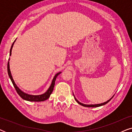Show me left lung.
<instances>
[{
    "label": "left lung",
    "mask_w": 132,
    "mask_h": 132,
    "mask_svg": "<svg viewBox=\"0 0 132 132\" xmlns=\"http://www.w3.org/2000/svg\"><path fill=\"white\" fill-rule=\"evenodd\" d=\"M112 98H111V99H109V100L107 101V102H106L103 103L98 104H90V105H88V104H82V103H81L79 102L78 100H76V98H75V100H76V102H77V103H79V104H80V105H82V106H85V107H88V108H94V107H99V106H101L104 105V104H106V103H108L109 102V101L111 100Z\"/></svg>",
    "instance_id": "1"
}]
</instances>
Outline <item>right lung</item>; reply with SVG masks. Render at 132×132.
Returning a JSON list of instances; mask_svg holds the SVG:
<instances>
[{"label": "right lung", "mask_w": 132, "mask_h": 132, "mask_svg": "<svg viewBox=\"0 0 132 132\" xmlns=\"http://www.w3.org/2000/svg\"><path fill=\"white\" fill-rule=\"evenodd\" d=\"M15 40L14 41L13 43H12L11 47L10 55V56L11 55L12 48V47H13V45H14V42H15ZM7 69H8V73L9 76H10L12 84H13L14 88H15V89L16 90V91H17V93H18V94H19L23 99H24V100L30 101V102H43V101L47 100V99L50 97V94H51L52 92H53L54 86H55L56 78V77L57 76H58L59 74L61 73V72H59V73H57L56 75L55 76L53 80H52V84H51V85H50V88H48V89L44 94H42V95H32L27 94H26V93H24L23 91H21V90L17 87V85H16L15 82H14V81L13 80V79H12L11 74V71H10V63H9V61L8 62V65H7Z\"/></svg>", "instance_id": "1"}]
</instances>
